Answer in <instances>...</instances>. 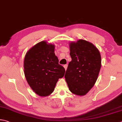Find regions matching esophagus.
<instances>
[{
	"mask_svg": "<svg viewBox=\"0 0 122 122\" xmlns=\"http://www.w3.org/2000/svg\"><path fill=\"white\" fill-rule=\"evenodd\" d=\"M64 69H65V70H66V69H67V67H68V64H65V65H64Z\"/></svg>",
	"mask_w": 122,
	"mask_h": 122,
	"instance_id": "esophagus-1",
	"label": "esophagus"
}]
</instances>
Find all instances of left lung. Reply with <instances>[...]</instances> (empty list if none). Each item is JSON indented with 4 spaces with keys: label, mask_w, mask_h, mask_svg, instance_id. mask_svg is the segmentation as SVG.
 <instances>
[{
    "label": "left lung",
    "mask_w": 122,
    "mask_h": 122,
    "mask_svg": "<svg viewBox=\"0 0 122 122\" xmlns=\"http://www.w3.org/2000/svg\"><path fill=\"white\" fill-rule=\"evenodd\" d=\"M69 62L64 77L70 92L83 96L94 86L101 68L99 52L91 43L79 40L70 44Z\"/></svg>",
    "instance_id": "left-lung-1"
}]
</instances>
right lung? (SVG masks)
Wrapping results in <instances>:
<instances>
[{
  "label": "right lung",
  "instance_id": "add662e5",
  "mask_svg": "<svg viewBox=\"0 0 122 122\" xmlns=\"http://www.w3.org/2000/svg\"><path fill=\"white\" fill-rule=\"evenodd\" d=\"M24 67L28 85L40 96L53 92L58 79L65 73V69L59 64L55 55L54 45L45 41L36 44L27 52Z\"/></svg>",
  "mask_w": 122,
  "mask_h": 122
}]
</instances>
